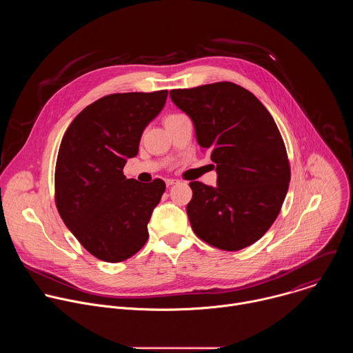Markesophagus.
<instances>
[{
    "mask_svg": "<svg viewBox=\"0 0 353 353\" xmlns=\"http://www.w3.org/2000/svg\"><path fill=\"white\" fill-rule=\"evenodd\" d=\"M177 183V180H174V179H168L166 180V185L168 187H170V185H173V184H176Z\"/></svg>",
    "mask_w": 353,
    "mask_h": 353,
    "instance_id": "obj_1",
    "label": "esophagus"
}]
</instances>
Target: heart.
<instances>
[{"label":"heart","instance_id":"1","mask_svg":"<svg viewBox=\"0 0 353 353\" xmlns=\"http://www.w3.org/2000/svg\"><path fill=\"white\" fill-rule=\"evenodd\" d=\"M174 116H177V114H172V116H168V117H166V120H168V119H172V117H174ZM166 120H165V121H166Z\"/></svg>","mask_w":353,"mask_h":353}]
</instances>
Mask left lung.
I'll use <instances>...</instances> for the list:
<instances>
[{
  "label": "left lung",
  "instance_id": "obj_1",
  "mask_svg": "<svg viewBox=\"0 0 353 353\" xmlns=\"http://www.w3.org/2000/svg\"><path fill=\"white\" fill-rule=\"evenodd\" d=\"M170 97L216 165L215 187L190 183L187 215L194 233L226 251L256 243L276 219L290 181L272 116L253 93L232 82L173 89Z\"/></svg>",
  "mask_w": 353,
  "mask_h": 353
}]
</instances>
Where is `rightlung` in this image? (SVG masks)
Wrapping results in <instances>:
<instances>
[{
	"mask_svg": "<svg viewBox=\"0 0 353 353\" xmlns=\"http://www.w3.org/2000/svg\"><path fill=\"white\" fill-rule=\"evenodd\" d=\"M168 90L114 93L86 106L67 128L56 165V205L65 226L96 259L120 263L143 247L166 184L127 179L141 135Z\"/></svg>",
	"mask_w": 353,
	"mask_h": 353,
	"instance_id": "add662e5",
	"label": "right lung"
}]
</instances>
